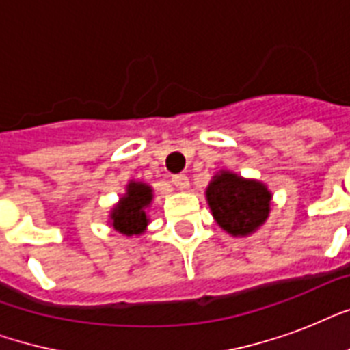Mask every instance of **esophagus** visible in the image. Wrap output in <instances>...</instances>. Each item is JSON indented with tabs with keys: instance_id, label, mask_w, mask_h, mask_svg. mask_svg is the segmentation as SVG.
<instances>
[{
	"instance_id": "esophagus-1",
	"label": "esophagus",
	"mask_w": 350,
	"mask_h": 350,
	"mask_svg": "<svg viewBox=\"0 0 350 350\" xmlns=\"http://www.w3.org/2000/svg\"><path fill=\"white\" fill-rule=\"evenodd\" d=\"M172 185L180 191H187L189 189V178L185 174H176L172 176Z\"/></svg>"
}]
</instances>
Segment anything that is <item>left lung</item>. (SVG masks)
<instances>
[{"mask_svg": "<svg viewBox=\"0 0 350 350\" xmlns=\"http://www.w3.org/2000/svg\"><path fill=\"white\" fill-rule=\"evenodd\" d=\"M214 221L234 238L254 234L271 214L272 192L254 178L219 170L205 191Z\"/></svg>", "mask_w": 350, "mask_h": 350, "instance_id": "obj_1", "label": "left lung"}]
</instances>
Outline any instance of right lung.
<instances>
[{"label":"right lung","mask_w":350,"mask_h":350,"mask_svg":"<svg viewBox=\"0 0 350 350\" xmlns=\"http://www.w3.org/2000/svg\"><path fill=\"white\" fill-rule=\"evenodd\" d=\"M152 187L145 181L131 180L125 187V194H121L116 205L111 208L109 225L126 238L142 236L150 224L148 208L152 205Z\"/></svg>","instance_id":"add662e5"}]
</instances>
